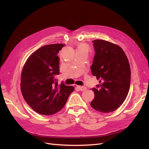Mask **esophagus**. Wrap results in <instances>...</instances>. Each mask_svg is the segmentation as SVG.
Here are the masks:
<instances>
[{
  "label": "esophagus",
  "mask_w": 149,
  "mask_h": 149,
  "mask_svg": "<svg viewBox=\"0 0 149 149\" xmlns=\"http://www.w3.org/2000/svg\"><path fill=\"white\" fill-rule=\"evenodd\" d=\"M77 87L81 91H83L86 89V88L85 86H78Z\"/></svg>",
  "instance_id": "34e87169"
}]
</instances>
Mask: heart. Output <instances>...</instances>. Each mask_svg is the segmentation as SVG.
Listing matches in <instances>:
<instances>
[{"instance_id":"1","label":"heart","mask_w":149,"mask_h":149,"mask_svg":"<svg viewBox=\"0 0 149 149\" xmlns=\"http://www.w3.org/2000/svg\"><path fill=\"white\" fill-rule=\"evenodd\" d=\"M79 48H86V49H87V47L85 45H81Z\"/></svg>"}]
</instances>
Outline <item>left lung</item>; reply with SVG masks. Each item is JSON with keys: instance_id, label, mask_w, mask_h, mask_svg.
I'll return each mask as SVG.
<instances>
[{"instance_id": "left-lung-1", "label": "left lung", "mask_w": 149, "mask_h": 149, "mask_svg": "<svg viewBox=\"0 0 149 149\" xmlns=\"http://www.w3.org/2000/svg\"><path fill=\"white\" fill-rule=\"evenodd\" d=\"M92 42L95 54L91 69L100 84L92 88L95 97L91 106L101 112H112L127 96L131 76L129 63L119 46L103 40Z\"/></svg>"}]
</instances>
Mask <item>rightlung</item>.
<instances>
[{"instance_id": "obj_1", "label": "right lung", "mask_w": 149, "mask_h": 149, "mask_svg": "<svg viewBox=\"0 0 149 149\" xmlns=\"http://www.w3.org/2000/svg\"><path fill=\"white\" fill-rule=\"evenodd\" d=\"M65 44H51L41 47L29 57L23 68L20 88L27 104L41 115L58 112L65 105L73 86L61 83L55 77L59 74L58 52Z\"/></svg>"}]
</instances>
